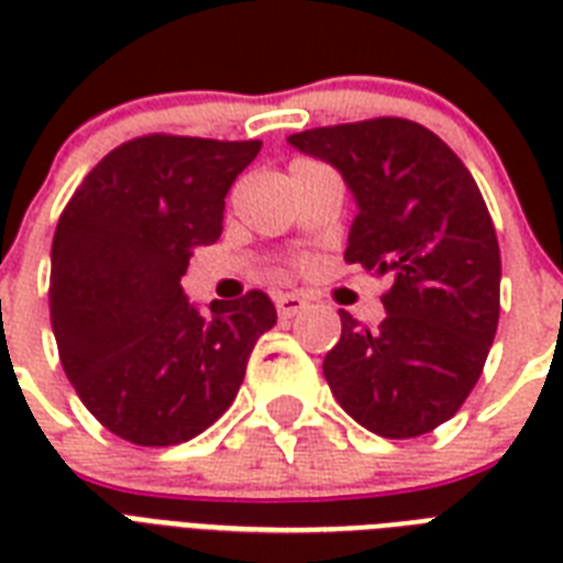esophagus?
I'll list each match as a JSON object with an SVG mask.
<instances>
[{"instance_id":"obj_1","label":"esophagus","mask_w":563,"mask_h":563,"mask_svg":"<svg viewBox=\"0 0 563 563\" xmlns=\"http://www.w3.org/2000/svg\"><path fill=\"white\" fill-rule=\"evenodd\" d=\"M300 309H307V300L300 298V295H277V312H280V318H291L298 316Z\"/></svg>"}]
</instances>
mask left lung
<instances>
[{
    "label": "left lung",
    "mask_w": 563,
    "mask_h": 563,
    "mask_svg": "<svg viewBox=\"0 0 563 563\" xmlns=\"http://www.w3.org/2000/svg\"><path fill=\"white\" fill-rule=\"evenodd\" d=\"M342 172L356 198L347 263L388 274L385 318L342 316L324 376L347 415L383 438H418L462 409L499 321V245L476 180L450 145L379 117L291 134Z\"/></svg>",
    "instance_id": "left-lung-1"
}]
</instances>
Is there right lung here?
Wrapping results in <instances>:
<instances>
[{"label":"right lung","mask_w":563,"mask_h":563,"mask_svg":"<svg viewBox=\"0 0 563 563\" xmlns=\"http://www.w3.org/2000/svg\"><path fill=\"white\" fill-rule=\"evenodd\" d=\"M260 140L148 134L101 157L52 242L48 312L90 415L136 446L201 435L228 411L277 309L265 291L198 312L180 289L192 247L221 236L224 195Z\"/></svg>","instance_id":"right-lung-1"}]
</instances>
